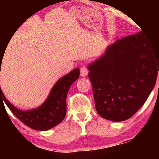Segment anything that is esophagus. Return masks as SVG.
Here are the masks:
<instances>
[{
	"instance_id": "34e87169",
	"label": "esophagus",
	"mask_w": 159,
	"mask_h": 159,
	"mask_svg": "<svg viewBox=\"0 0 159 159\" xmlns=\"http://www.w3.org/2000/svg\"><path fill=\"white\" fill-rule=\"evenodd\" d=\"M87 74H88V69H87V66L84 65L81 68V75L82 77H84L87 75Z\"/></svg>"
}]
</instances>
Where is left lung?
<instances>
[{
	"mask_svg": "<svg viewBox=\"0 0 159 159\" xmlns=\"http://www.w3.org/2000/svg\"><path fill=\"white\" fill-rule=\"evenodd\" d=\"M88 69L98 114L124 121L143 106L156 85L159 46L140 31L118 39Z\"/></svg>",
	"mask_w": 159,
	"mask_h": 159,
	"instance_id": "obj_1",
	"label": "left lung"
}]
</instances>
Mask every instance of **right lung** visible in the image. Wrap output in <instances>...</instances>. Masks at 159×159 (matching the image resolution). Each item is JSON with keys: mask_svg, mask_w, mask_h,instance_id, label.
Segmentation results:
<instances>
[{"mask_svg": "<svg viewBox=\"0 0 159 159\" xmlns=\"http://www.w3.org/2000/svg\"><path fill=\"white\" fill-rule=\"evenodd\" d=\"M1 63L2 61L0 60ZM79 69H75L59 80L51 91L46 101L38 108L20 111L7 99L1 90L0 101H3L20 121L38 131H46L61 123L66 114V96L70 86L79 78Z\"/></svg>", "mask_w": 159, "mask_h": 159, "instance_id": "add662e5", "label": "right lung"}]
</instances>
